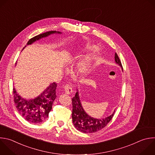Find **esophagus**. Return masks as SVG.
<instances>
[{
  "mask_svg": "<svg viewBox=\"0 0 155 155\" xmlns=\"http://www.w3.org/2000/svg\"><path fill=\"white\" fill-rule=\"evenodd\" d=\"M64 91L67 94H71L72 92V89L69 84H66L64 86Z\"/></svg>",
  "mask_w": 155,
  "mask_h": 155,
  "instance_id": "obj_1",
  "label": "esophagus"
}]
</instances>
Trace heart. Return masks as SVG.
<instances>
[{
	"label": "heart",
	"instance_id": "1",
	"mask_svg": "<svg viewBox=\"0 0 155 155\" xmlns=\"http://www.w3.org/2000/svg\"><path fill=\"white\" fill-rule=\"evenodd\" d=\"M95 48V46L94 44L88 43L84 45L81 51H85V52H87V51H90ZM98 55H99L98 51H94L93 53L89 54L87 56H86L84 58H83L77 64V72L81 74H85L88 70V68L90 63L94 59L97 58Z\"/></svg>",
	"mask_w": 155,
	"mask_h": 155
}]
</instances>
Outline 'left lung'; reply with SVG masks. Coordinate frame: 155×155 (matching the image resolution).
I'll return each mask as SVG.
<instances>
[{"instance_id": "obj_1", "label": "left lung", "mask_w": 155, "mask_h": 155, "mask_svg": "<svg viewBox=\"0 0 155 155\" xmlns=\"http://www.w3.org/2000/svg\"><path fill=\"white\" fill-rule=\"evenodd\" d=\"M115 61L123 70L121 61L116 53L115 54ZM72 117L74 125L77 130L84 133H95L105 128L113 119L115 113L114 111L111 116L104 119H95L91 117L84 111L81 106L78 91L72 98Z\"/></svg>"}]
</instances>
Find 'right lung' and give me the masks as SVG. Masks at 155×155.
I'll use <instances>...</instances> for the list:
<instances>
[{
  "label": "right lung",
  "instance_id": "obj_1",
  "mask_svg": "<svg viewBox=\"0 0 155 155\" xmlns=\"http://www.w3.org/2000/svg\"><path fill=\"white\" fill-rule=\"evenodd\" d=\"M55 33H61L59 31H49L40 34L31 38L27 42V45L31 44L37 40ZM57 84L56 83L50 84L41 95L31 100L23 98L17 94L15 89L13 88L14 101L18 113L23 118L30 123L38 124L44 122L48 117L53 103L57 97Z\"/></svg>",
  "mask_w": 155,
  "mask_h": 155
}]
</instances>
